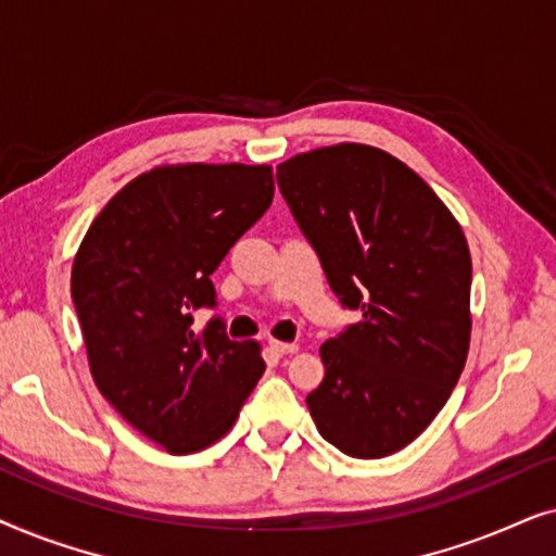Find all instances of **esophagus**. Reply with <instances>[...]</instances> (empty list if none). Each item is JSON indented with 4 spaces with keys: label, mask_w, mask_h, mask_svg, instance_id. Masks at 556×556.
<instances>
[{
    "label": "esophagus",
    "mask_w": 556,
    "mask_h": 556,
    "mask_svg": "<svg viewBox=\"0 0 556 556\" xmlns=\"http://www.w3.org/2000/svg\"><path fill=\"white\" fill-rule=\"evenodd\" d=\"M268 349H270L273 356H286V354L299 352V346H295V344H286V341H270Z\"/></svg>",
    "instance_id": "1"
}]
</instances>
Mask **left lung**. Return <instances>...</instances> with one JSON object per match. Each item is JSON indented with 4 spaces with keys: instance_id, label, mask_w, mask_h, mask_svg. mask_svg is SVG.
Listing matches in <instances>:
<instances>
[{
    "instance_id": "8db88e82",
    "label": "left lung",
    "mask_w": 556,
    "mask_h": 556,
    "mask_svg": "<svg viewBox=\"0 0 556 556\" xmlns=\"http://www.w3.org/2000/svg\"><path fill=\"white\" fill-rule=\"evenodd\" d=\"M278 187L341 306L359 324L321 346L306 397L352 458L413 443L451 397L470 344V253L440 197L400 159L337 143L278 164Z\"/></svg>"
}]
</instances>
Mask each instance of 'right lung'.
Instances as JSON below:
<instances>
[{
    "instance_id": "right-lung-1",
    "label": "right lung",
    "mask_w": 556,
    "mask_h": 556,
    "mask_svg": "<svg viewBox=\"0 0 556 556\" xmlns=\"http://www.w3.org/2000/svg\"><path fill=\"white\" fill-rule=\"evenodd\" d=\"M270 166H156L93 219L73 263L71 293L90 375L128 425L174 455L232 428L265 362L232 341L210 276L273 202Z\"/></svg>"
}]
</instances>
